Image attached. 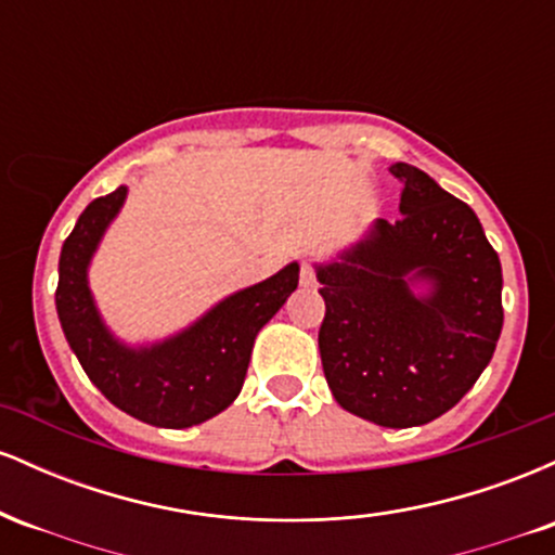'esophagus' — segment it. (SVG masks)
<instances>
[{
    "instance_id": "obj_1",
    "label": "esophagus",
    "mask_w": 555,
    "mask_h": 555,
    "mask_svg": "<svg viewBox=\"0 0 555 555\" xmlns=\"http://www.w3.org/2000/svg\"><path fill=\"white\" fill-rule=\"evenodd\" d=\"M299 284L302 286H313L315 284V271L310 263H302V269H299Z\"/></svg>"
}]
</instances>
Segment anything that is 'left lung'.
Masks as SVG:
<instances>
[{"label":"left lung","mask_w":555,"mask_h":555,"mask_svg":"<svg viewBox=\"0 0 555 555\" xmlns=\"http://www.w3.org/2000/svg\"><path fill=\"white\" fill-rule=\"evenodd\" d=\"M399 214L315 263L323 373L347 412L384 428L441 417L486 371L501 336V260L480 219L412 164Z\"/></svg>","instance_id":"obj_1"}]
</instances>
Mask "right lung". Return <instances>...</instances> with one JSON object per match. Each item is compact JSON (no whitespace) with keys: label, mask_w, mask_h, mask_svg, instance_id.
I'll return each instance as SVG.
<instances>
[{"label":"right lung","mask_w":555,"mask_h":555,"mask_svg":"<svg viewBox=\"0 0 555 555\" xmlns=\"http://www.w3.org/2000/svg\"><path fill=\"white\" fill-rule=\"evenodd\" d=\"M125 201L119 184L80 214L62 245L56 315L82 371L114 406L156 428H193L237 399L258 331L297 289L299 263L219 299L167 339L127 344L104 323L88 284L91 260Z\"/></svg>","instance_id":"obj_1"}]
</instances>
